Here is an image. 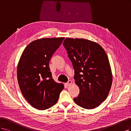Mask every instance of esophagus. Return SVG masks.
Returning a JSON list of instances; mask_svg holds the SVG:
<instances>
[{"instance_id": "esophagus-1", "label": "esophagus", "mask_w": 131, "mask_h": 131, "mask_svg": "<svg viewBox=\"0 0 131 131\" xmlns=\"http://www.w3.org/2000/svg\"><path fill=\"white\" fill-rule=\"evenodd\" d=\"M67 85H71V84H72V81H69L68 82H67V83H66Z\"/></svg>"}]
</instances>
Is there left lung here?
Returning a JSON list of instances; mask_svg holds the SVG:
<instances>
[{
    "label": "left lung",
    "instance_id": "obj_1",
    "mask_svg": "<svg viewBox=\"0 0 131 131\" xmlns=\"http://www.w3.org/2000/svg\"><path fill=\"white\" fill-rule=\"evenodd\" d=\"M74 70L75 83L79 94L74 102L85 109H93L107 99L112 84L107 55L95 42L66 38L63 42Z\"/></svg>",
    "mask_w": 131,
    "mask_h": 131
}]
</instances>
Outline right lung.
<instances>
[{"label":"right lung","mask_w":131,"mask_h":131,"mask_svg":"<svg viewBox=\"0 0 131 131\" xmlns=\"http://www.w3.org/2000/svg\"><path fill=\"white\" fill-rule=\"evenodd\" d=\"M64 37L45 38L31 42L24 49L17 66V75L24 97L32 106L45 110L57 103L64 89L54 81L49 63Z\"/></svg>","instance_id":"1"}]
</instances>
